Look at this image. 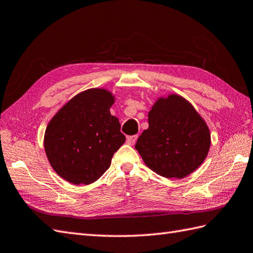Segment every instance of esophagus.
<instances>
[{
	"mask_svg": "<svg viewBox=\"0 0 253 253\" xmlns=\"http://www.w3.org/2000/svg\"><path fill=\"white\" fill-rule=\"evenodd\" d=\"M137 139H138L137 134H136V136H129V137H127V143H128L129 145H133L134 143H136Z\"/></svg>",
	"mask_w": 253,
	"mask_h": 253,
	"instance_id": "34e87169",
	"label": "esophagus"
}]
</instances>
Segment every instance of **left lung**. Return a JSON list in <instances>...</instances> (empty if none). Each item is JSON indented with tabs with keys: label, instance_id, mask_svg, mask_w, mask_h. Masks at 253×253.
Instances as JSON below:
<instances>
[{
	"label": "left lung",
	"instance_id": "8db88e82",
	"mask_svg": "<svg viewBox=\"0 0 253 253\" xmlns=\"http://www.w3.org/2000/svg\"><path fill=\"white\" fill-rule=\"evenodd\" d=\"M148 117L149 128L134 148L151 170L162 177L182 179L206 160L210 130L186 99L177 93L160 97Z\"/></svg>",
	"mask_w": 253,
	"mask_h": 253
}]
</instances>
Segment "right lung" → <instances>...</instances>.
Listing matches in <instances>:
<instances>
[{"label":"right lung","instance_id":"right-lung-1","mask_svg":"<svg viewBox=\"0 0 253 253\" xmlns=\"http://www.w3.org/2000/svg\"><path fill=\"white\" fill-rule=\"evenodd\" d=\"M115 97L104 88L74 96L50 120L44 149L57 174L74 185L90 184L107 171L113 154L125 142L110 108Z\"/></svg>","mask_w":253,"mask_h":253}]
</instances>
